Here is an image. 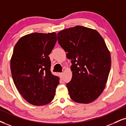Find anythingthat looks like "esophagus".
Wrapping results in <instances>:
<instances>
[{
  "label": "esophagus",
  "instance_id": "esophagus-1",
  "mask_svg": "<svg viewBox=\"0 0 126 126\" xmlns=\"http://www.w3.org/2000/svg\"><path fill=\"white\" fill-rule=\"evenodd\" d=\"M59 75H60V78H63V73H60V74H59Z\"/></svg>",
  "mask_w": 126,
  "mask_h": 126
}]
</instances>
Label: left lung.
Returning a JSON list of instances; mask_svg holds the SVG:
<instances>
[{
  "instance_id": "1",
  "label": "left lung",
  "mask_w": 126,
  "mask_h": 126,
  "mask_svg": "<svg viewBox=\"0 0 126 126\" xmlns=\"http://www.w3.org/2000/svg\"><path fill=\"white\" fill-rule=\"evenodd\" d=\"M58 43L71 60L72 77L66 83L69 96L79 103L95 100L106 86L111 57L103 38L94 29L80 26L57 34Z\"/></svg>"
}]
</instances>
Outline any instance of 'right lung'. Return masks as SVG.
Here are the masks:
<instances>
[{"label":"right lung","instance_id":"add662e5","mask_svg":"<svg viewBox=\"0 0 126 126\" xmlns=\"http://www.w3.org/2000/svg\"><path fill=\"white\" fill-rule=\"evenodd\" d=\"M55 32H34L20 38L14 47L10 69L15 86L27 102L43 106L54 98L60 78L51 72L48 55L57 42Z\"/></svg>","mask_w":126,"mask_h":126}]
</instances>
